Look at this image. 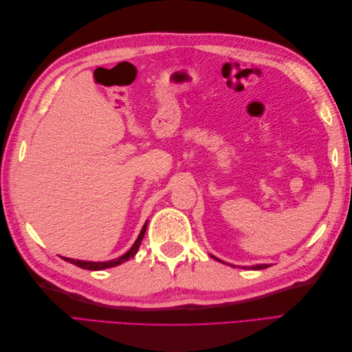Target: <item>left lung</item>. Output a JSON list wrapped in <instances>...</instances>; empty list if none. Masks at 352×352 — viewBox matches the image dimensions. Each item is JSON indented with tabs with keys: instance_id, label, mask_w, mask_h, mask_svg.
Instances as JSON below:
<instances>
[{
	"instance_id": "1",
	"label": "left lung",
	"mask_w": 352,
	"mask_h": 352,
	"mask_svg": "<svg viewBox=\"0 0 352 352\" xmlns=\"http://www.w3.org/2000/svg\"><path fill=\"white\" fill-rule=\"evenodd\" d=\"M212 257V255H211ZM212 258H216V257H212ZM216 260H219V258H216ZM220 261V260H219ZM223 263V261H221ZM269 267V264H257V265H252V269L254 270H261V269H267Z\"/></svg>"
}]
</instances>
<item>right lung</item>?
Returning <instances> with one entry per match:
<instances>
[{
    "label": "right lung",
    "instance_id": "right-lung-1",
    "mask_svg": "<svg viewBox=\"0 0 352 352\" xmlns=\"http://www.w3.org/2000/svg\"><path fill=\"white\" fill-rule=\"evenodd\" d=\"M146 225H148V220L145 221V225H144V228H142V230L140 233V236H138V239L132 245V248L127 251L126 254H123L122 257H119V258H114V260H110V261H98V263H95V261H83V260H73V258H67V257H61V258L72 263V264H74V265H78V267H80V269H87V270H102V269L114 267V265H119V264L127 261L129 258H132L133 255L138 252V248H140V245L142 242V238L145 235Z\"/></svg>",
    "mask_w": 352,
    "mask_h": 352
}]
</instances>
